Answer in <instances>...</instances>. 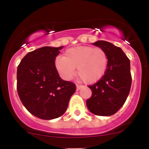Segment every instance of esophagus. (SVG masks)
<instances>
[{"mask_svg":"<svg viewBox=\"0 0 149 149\" xmlns=\"http://www.w3.org/2000/svg\"><path fill=\"white\" fill-rule=\"evenodd\" d=\"M82 88H83V85H76V90H80V89H81Z\"/></svg>","mask_w":149,"mask_h":149,"instance_id":"1","label":"esophagus"}]
</instances>
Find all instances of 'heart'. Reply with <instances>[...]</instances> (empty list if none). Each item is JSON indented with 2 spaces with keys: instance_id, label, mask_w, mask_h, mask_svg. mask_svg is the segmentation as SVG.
Wrapping results in <instances>:
<instances>
[{
  "instance_id": "1",
  "label": "heart",
  "mask_w": 149,
  "mask_h": 149,
  "mask_svg": "<svg viewBox=\"0 0 149 149\" xmlns=\"http://www.w3.org/2000/svg\"><path fill=\"white\" fill-rule=\"evenodd\" d=\"M109 58L103 49L91 46H76L66 49L64 57H57L54 67L64 80H69L77 73L85 83L92 84L103 78Z\"/></svg>"
}]
</instances>
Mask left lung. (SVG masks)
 <instances>
[{"label": "left lung", "mask_w": 149, "mask_h": 149, "mask_svg": "<svg viewBox=\"0 0 149 149\" xmlns=\"http://www.w3.org/2000/svg\"><path fill=\"white\" fill-rule=\"evenodd\" d=\"M92 45L105 51L109 63L103 78L88 86L92 96L87 100V107L95 115H113L123 106L130 91V61L120 47L111 42L98 40Z\"/></svg>", "instance_id": "8db88e82"}]
</instances>
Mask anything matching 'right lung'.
Returning a JSON list of instances; mask_svg holds the SVG:
<instances>
[{"label": "right lung", "instance_id": "obj_1", "mask_svg": "<svg viewBox=\"0 0 149 149\" xmlns=\"http://www.w3.org/2000/svg\"><path fill=\"white\" fill-rule=\"evenodd\" d=\"M63 46L42 47L27 53L19 64L17 89L20 100L32 115L40 119L60 117L68 107L76 85L62 80L54 60Z\"/></svg>", "mask_w": 149, "mask_h": 149}]
</instances>
